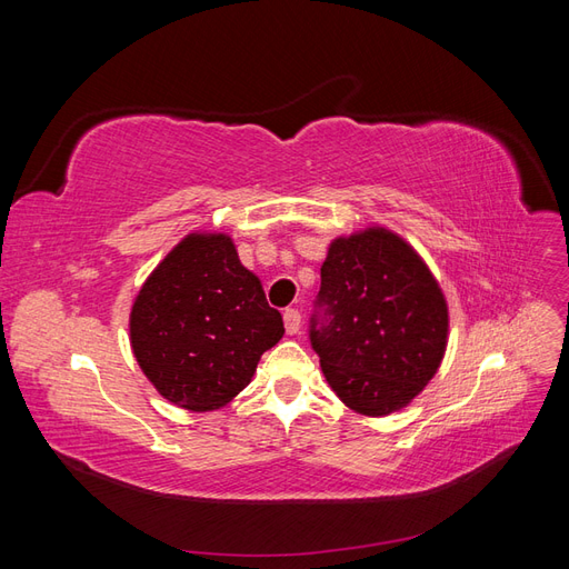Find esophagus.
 Instances as JSON below:
<instances>
[{
  "label": "esophagus",
  "mask_w": 569,
  "mask_h": 569,
  "mask_svg": "<svg viewBox=\"0 0 569 569\" xmlns=\"http://www.w3.org/2000/svg\"><path fill=\"white\" fill-rule=\"evenodd\" d=\"M301 327V313L297 311V308H287L284 311V330L287 335H297Z\"/></svg>",
  "instance_id": "obj_1"
}]
</instances>
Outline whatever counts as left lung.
I'll return each mask as SVG.
<instances>
[{
  "label": "left lung",
  "instance_id": "left-lung-1",
  "mask_svg": "<svg viewBox=\"0 0 569 569\" xmlns=\"http://www.w3.org/2000/svg\"><path fill=\"white\" fill-rule=\"evenodd\" d=\"M308 337L343 403L389 416L435 377L449 306L416 249L385 228H368L330 244Z\"/></svg>",
  "mask_w": 569,
  "mask_h": 569
}]
</instances>
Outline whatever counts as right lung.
<instances>
[{
  "mask_svg": "<svg viewBox=\"0 0 569 569\" xmlns=\"http://www.w3.org/2000/svg\"><path fill=\"white\" fill-rule=\"evenodd\" d=\"M284 335L261 280L228 234H187L157 266L130 313V343L147 380L187 410L230 403Z\"/></svg>",
  "mask_w": 569,
  "mask_h": 569,
  "instance_id": "add662e5",
  "label": "right lung"
}]
</instances>
